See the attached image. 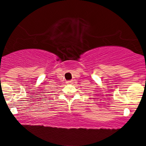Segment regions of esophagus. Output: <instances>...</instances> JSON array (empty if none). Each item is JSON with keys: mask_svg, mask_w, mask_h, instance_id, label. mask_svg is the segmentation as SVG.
<instances>
[{"mask_svg": "<svg viewBox=\"0 0 146 146\" xmlns=\"http://www.w3.org/2000/svg\"><path fill=\"white\" fill-rule=\"evenodd\" d=\"M72 83V81H69V82H68V84H71Z\"/></svg>", "mask_w": 146, "mask_h": 146, "instance_id": "esophagus-1", "label": "esophagus"}]
</instances>
